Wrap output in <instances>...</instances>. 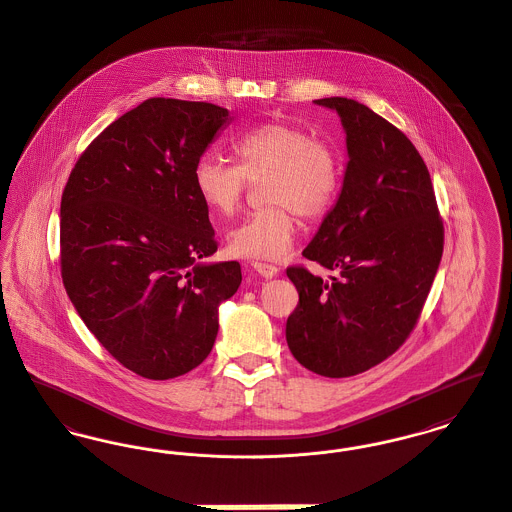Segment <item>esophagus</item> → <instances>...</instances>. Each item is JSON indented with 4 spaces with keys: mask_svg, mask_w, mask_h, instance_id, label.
Here are the masks:
<instances>
[{
    "mask_svg": "<svg viewBox=\"0 0 512 512\" xmlns=\"http://www.w3.org/2000/svg\"><path fill=\"white\" fill-rule=\"evenodd\" d=\"M250 268L258 273V275H262V277H273V275H277V272H279L277 266L266 264V262H252Z\"/></svg>",
    "mask_w": 512,
    "mask_h": 512,
    "instance_id": "1",
    "label": "esophagus"
}]
</instances>
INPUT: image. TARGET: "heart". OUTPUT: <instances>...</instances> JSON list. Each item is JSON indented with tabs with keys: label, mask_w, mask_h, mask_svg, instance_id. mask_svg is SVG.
<instances>
[{
	"label": "heart",
	"mask_w": 512,
	"mask_h": 512,
	"mask_svg": "<svg viewBox=\"0 0 512 512\" xmlns=\"http://www.w3.org/2000/svg\"><path fill=\"white\" fill-rule=\"evenodd\" d=\"M237 165L204 155L192 180L196 194L221 215L237 211L250 182L264 176V200L270 205L248 213L229 235V248L242 258L275 260L285 256L297 235V215L322 219L341 186L338 151L324 139L287 124L266 122L242 132L231 143Z\"/></svg>",
	"instance_id": "b5f03b06"
}]
</instances>
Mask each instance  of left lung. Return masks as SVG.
<instances>
[{
  "instance_id": "8db88e82",
  "label": "left lung",
  "mask_w": 512,
  "mask_h": 512,
  "mask_svg": "<svg viewBox=\"0 0 512 512\" xmlns=\"http://www.w3.org/2000/svg\"><path fill=\"white\" fill-rule=\"evenodd\" d=\"M314 103L340 114L349 163L338 204L303 256L336 273L287 268L299 305L285 338L308 371L343 378L408 340L443 256L444 227L427 165L404 132L351 99Z\"/></svg>"
}]
</instances>
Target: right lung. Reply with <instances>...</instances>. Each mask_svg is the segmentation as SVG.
<instances>
[{
    "label": "right lung",
    "mask_w": 512,
    "mask_h": 512,
    "mask_svg": "<svg viewBox=\"0 0 512 512\" xmlns=\"http://www.w3.org/2000/svg\"><path fill=\"white\" fill-rule=\"evenodd\" d=\"M229 110L155 97L114 120L62 194L60 266L91 334L132 373L167 380L209 355L217 307L242 281L217 250L192 171Z\"/></svg>",
    "instance_id": "obj_1"
}]
</instances>
